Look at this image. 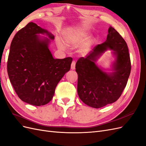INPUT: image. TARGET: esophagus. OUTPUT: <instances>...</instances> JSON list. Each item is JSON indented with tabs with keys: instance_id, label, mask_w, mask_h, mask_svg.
Masks as SVG:
<instances>
[{
	"instance_id": "obj_1",
	"label": "esophagus",
	"mask_w": 146,
	"mask_h": 146,
	"mask_svg": "<svg viewBox=\"0 0 146 146\" xmlns=\"http://www.w3.org/2000/svg\"><path fill=\"white\" fill-rule=\"evenodd\" d=\"M76 61H73L72 63H71V69L74 70L75 69V68H76Z\"/></svg>"
}]
</instances>
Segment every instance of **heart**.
Listing matches in <instances>:
<instances>
[{
  "label": "heart",
  "mask_w": 146,
  "mask_h": 146,
  "mask_svg": "<svg viewBox=\"0 0 146 146\" xmlns=\"http://www.w3.org/2000/svg\"><path fill=\"white\" fill-rule=\"evenodd\" d=\"M88 38V34L84 32L83 30H78L76 33L75 36L73 37H68L66 38V41L70 44H77L82 42V41L85 40ZM58 47L61 48V49H64V46L63 44V43L60 41L58 42Z\"/></svg>",
  "instance_id": "obj_1"
}]
</instances>
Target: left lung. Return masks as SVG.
<instances>
[{
  "label": "left lung",
  "mask_w": 146,
  "mask_h": 146,
  "mask_svg": "<svg viewBox=\"0 0 146 146\" xmlns=\"http://www.w3.org/2000/svg\"><path fill=\"white\" fill-rule=\"evenodd\" d=\"M108 49L113 50L116 56L113 65L114 72L111 73L103 72L95 64L99 56ZM76 69L78 74V95L83 103L99 108L114 102L125 88L131 71L126 42L115 29L110 27L107 40L95 46L85 58H79Z\"/></svg>",
  "instance_id": "1"
}]
</instances>
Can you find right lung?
Instances as JSON below:
<instances>
[{
  "mask_svg": "<svg viewBox=\"0 0 146 146\" xmlns=\"http://www.w3.org/2000/svg\"><path fill=\"white\" fill-rule=\"evenodd\" d=\"M54 36L35 23H29L16 33L11 43L7 72L20 99L41 106L53 98L55 88L70 68L72 58H53L48 49L49 39H41L38 34Z\"/></svg>",
  "mask_w": 146,
  "mask_h": 146,
  "instance_id": "1",
  "label": "right lung"
}]
</instances>
